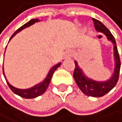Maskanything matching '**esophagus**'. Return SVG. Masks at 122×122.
Returning a JSON list of instances; mask_svg holds the SVG:
<instances>
[{
  "label": "esophagus",
  "mask_w": 122,
  "mask_h": 122,
  "mask_svg": "<svg viewBox=\"0 0 122 122\" xmlns=\"http://www.w3.org/2000/svg\"><path fill=\"white\" fill-rule=\"evenodd\" d=\"M73 54H74V53L72 51H68L65 54V58H71V57L73 56Z\"/></svg>",
  "instance_id": "1"
}]
</instances>
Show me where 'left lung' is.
Masks as SVG:
<instances>
[{"label": "left lung", "instance_id": "left-lung-1", "mask_svg": "<svg viewBox=\"0 0 122 122\" xmlns=\"http://www.w3.org/2000/svg\"><path fill=\"white\" fill-rule=\"evenodd\" d=\"M94 27L98 32H101L106 35L107 37V40L112 42L114 44V61H115V68L113 76L108 81L106 82H97L86 77L84 73L82 72V69L79 67L76 61H75V67L73 77L74 79L76 80V84L81 90L83 93L87 95L90 97H100L104 96L105 94L109 93L112 89L116 86L119 78V73H120V68H121V61H120L119 54L117 51V45L114 37L111 32L109 31V29L106 26L100 22L99 20L96 18H93Z\"/></svg>", "mask_w": 122, "mask_h": 122}]
</instances>
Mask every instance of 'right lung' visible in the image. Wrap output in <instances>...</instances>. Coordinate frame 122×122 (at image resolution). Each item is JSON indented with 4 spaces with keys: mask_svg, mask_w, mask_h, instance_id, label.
<instances>
[{
    "mask_svg": "<svg viewBox=\"0 0 122 122\" xmlns=\"http://www.w3.org/2000/svg\"><path fill=\"white\" fill-rule=\"evenodd\" d=\"M39 21H40L39 19H32V20L29 21V22H26L25 24H24L22 26H21L19 29H17V30L15 32V33L11 36V39L16 33L19 32L21 30H22L23 29H25L26 27H29V26H30L31 25L34 24L35 22H39ZM11 39H10V40H11ZM60 65H61V63L57 64V65H54V67L50 70V71H49V73L47 75V76H46V79L43 80V82H42L41 83H39V84L36 85V86H33V87H32V88L27 89V90H21V89H17V88L14 87V86H12L8 81H6V82H7V83H8L9 88L11 89V90L13 92V93H15V94L20 96L21 97H23V98H25V99L36 98V97L40 96V95H42L46 91V90L47 89L48 86H49V84H50V82H51V78H52V76H53V74H54V71L56 70V69L58 68ZM3 73H4V70H3ZM4 76H5V75H4Z\"/></svg>",
    "mask_w": 122,
    "mask_h": 122,
    "instance_id": "1",
    "label": "right lung"
}]
</instances>
